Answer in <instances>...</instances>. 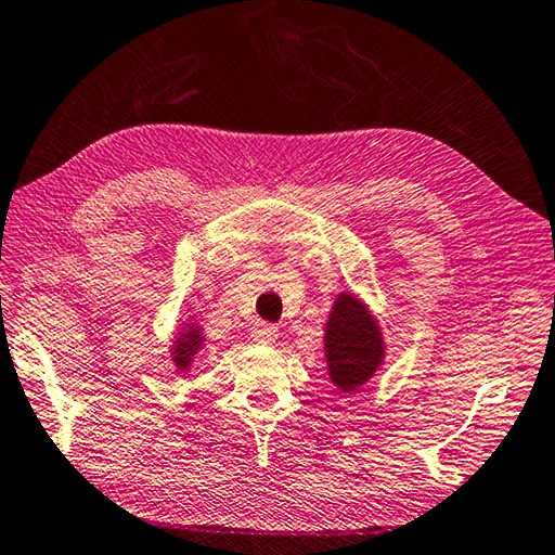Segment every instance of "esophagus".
Returning a JSON list of instances; mask_svg holds the SVG:
<instances>
[{"instance_id":"34e87169","label":"esophagus","mask_w":555,"mask_h":555,"mask_svg":"<svg viewBox=\"0 0 555 555\" xmlns=\"http://www.w3.org/2000/svg\"><path fill=\"white\" fill-rule=\"evenodd\" d=\"M250 336L257 340V344H274L279 338V328L267 322H255L250 328Z\"/></svg>"}]
</instances>
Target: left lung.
Segmentation results:
<instances>
[{
	"instance_id": "8db88e82",
	"label": "left lung",
	"mask_w": 555,
	"mask_h": 555,
	"mask_svg": "<svg viewBox=\"0 0 555 555\" xmlns=\"http://www.w3.org/2000/svg\"><path fill=\"white\" fill-rule=\"evenodd\" d=\"M324 350L328 376L344 393L358 391L384 362V338L367 305L340 293L326 322Z\"/></svg>"
}]
</instances>
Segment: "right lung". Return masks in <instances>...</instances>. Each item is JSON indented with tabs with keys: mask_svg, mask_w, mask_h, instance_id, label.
<instances>
[{
	"mask_svg": "<svg viewBox=\"0 0 555 555\" xmlns=\"http://www.w3.org/2000/svg\"><path fill=\"white\" fill-rule=\"evenodd\" d=\"M205 344V336L199 332V326L195 324H185L183 332L176 336L173 346H171V358L176 362V372H185L193 364V358L199 352Z\"/></svg>",
	"mask_w": 555,
	"mask_h": 555,
	"instance_id": "1",
	"label": "right lung"
}]
</instances>
